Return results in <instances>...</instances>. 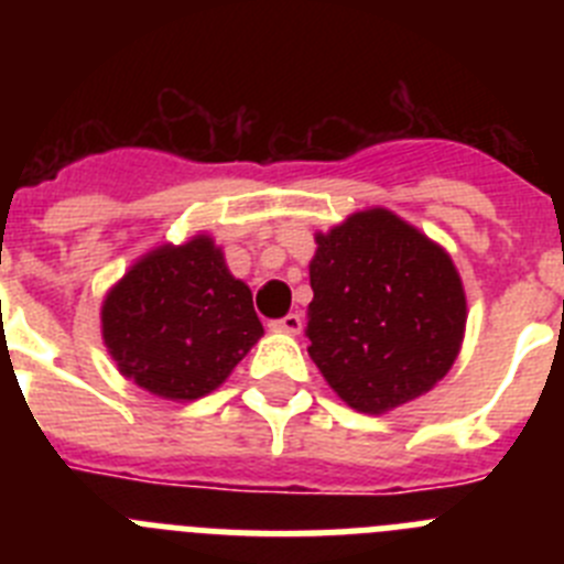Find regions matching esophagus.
Returning a JSON list of instances; mask_svg holds the SVG:
<instances>
[{
  "instance_id": "obj_1",
  "label": "esophagus",
  "mask_w": 564,
  "mask_h": 564,
  "mask_svg": "<svg viewBox=\"0 0 564 564\" xmlns=\"http://www.w3.org/2000/svg\"><path fill=\"white\" fill-rule=\"evenodd\" d=\"M302 325H305V322H302L299 313H288L285 318H276L271 327L279 333H288V336H299V333H302Z\"/></svg>"
}]
</instances>
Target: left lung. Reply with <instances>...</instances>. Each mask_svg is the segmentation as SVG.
I'll return each instance as SVG.
<instances>
[{
  "label": "left lung",
  "mask_w": 564,
  "mask_h": 564,
  "mask_svg": "<svg viewBox=\"0 0 564 564\" xmlns=\"http://www.w3.org/2000/svg\"><path fill=\"white\" fill-rule=\"evenodd\" d=\"M307 338L313 364L350 410L383 415L452 370L466 291L446 248L390 208L316 234Z\"/></svg>",
  "instance_id": "left-lung-1"
}]
</instances>
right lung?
I'll use <instances>...</instances> for the list:
<instances>
[{
    "label": "right lung",
    "instance_id": "obj_1",
    "mask_svg": "<svg viewBox=\"0 0 564 564\" xmlns=\"http://www.w3.org/2000/svg\"><path fill=\"white\" fill-rule=\"evenodd\" d=\"M251 288L208 234L158 246L107 291L101 336L118 372L166 401L214 392L262 338Z\"/></svg>",
    "mask_w": 564,
    "mask_h": 564
}]
</instances>
